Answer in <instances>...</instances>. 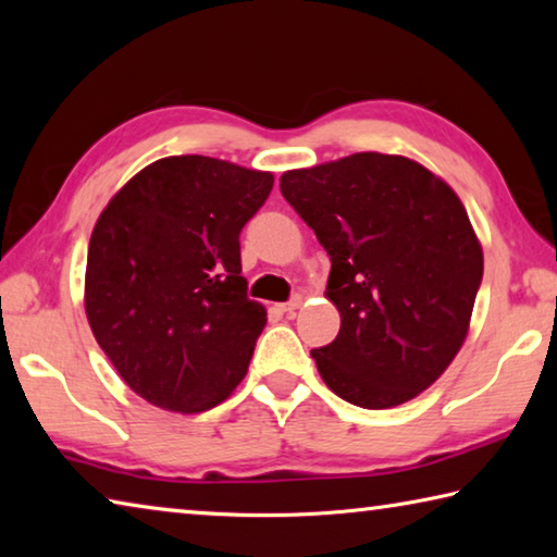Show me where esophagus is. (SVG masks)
<instances>
[{
	"label": "esophagus",
	"mask_w": 557,
	"mask_h": 557,
	"mask_svg": "<svg viewBox=\"0 0 557 557\" xmlns=\"http://www.w3.org/2000/svg\"><path fill=\"white\" fill-rule=\"evenodd\" d=\"M299 307H301V297H299V295L292 297L289 301H285V305H280V309H282V312H285V314H295Z\"/></svg>",
	"instance_id": "esophagus-1"
}]
</instances>
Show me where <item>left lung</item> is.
Returning a JSON list of instances; mask_svg holds the SVG:
<instances>
[{
    "instance_id": "8db88e82",
    "label": "left lung",
    "mask_w": 557,
    "mask_h": 557,
    "mask_svg": "<svg viewBox=\"0 0 557 557\" xmlns=\"http://www.w3.org/2000/svg\"><path fill=\"white\" fill-rule=\"evenodd\" d=\"M280 191L332 258L326 297L342 329L312 351L324 383L369 410L428 391L465 344L484 275L459 196L422 164L381 152L292 169Z\"/></svg>"
}]
</instances>
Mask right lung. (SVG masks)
Returning a JSON list of instances; mask_svg holds the SVG:
<instances>
[{
  "instance_id": "obj_1",
  "label": "right lung",
  "mask_w": 557,
  "mask_h": 557,
  "mask_svg": "<svg viewBox=\"0 0 557 557\" xmlns=\"http://www.w3.org/2000/svg\"><path fill=\"white\" fill-rule=\"evenodd\" d=\"M270 172L223 159H157L92 228L86 314L132 391L169 412H203L235 391L268 324L240 275V231Z\"/></svg>"
}]
</instances>
